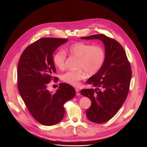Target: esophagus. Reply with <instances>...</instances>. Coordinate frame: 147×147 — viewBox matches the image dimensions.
<instances>
[{
    "label": "esophagus",
    "mask_w": 147,
    "mask_h": 147,
    "mask_svg": "<svg viewBox=\"0 0 147 147\" xmlns=\"http://www.w3.org/2000/svg\"><path fill=\"white\" fill-rule=\"evenodd\" d=\"M76 95H78V96L80 95V92H79V90H78L77 88L76 89Z\"/></svg>",
    "instance_id": "obj_1"
}]
</instances>
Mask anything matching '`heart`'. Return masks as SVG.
Segmentation results:
<instances>
[{
    "mask_svg": "<svg viewBox=\"0 0 147 147\" xmlns=\"http://www.w3.org/2000/svg\"><path fill=\"white\" fill-rule=\"evenodd\" d=\"M65 52L79 60L78 69H81L80 70L69 71L61 76L63 81L73 86H78L80 81L85 79L86 72L89 76H94L99 72L106 57L105 52L102 47L84 42H77L70 45L66 48ZM66 58L65 52H57L53 58L55 65L60 70L63 69Z\"/></svg>",
    "mask_w": 147,
    "mask_h": 147,
    "instance_id": "1",
    "label": "heart"
}]
</instances>
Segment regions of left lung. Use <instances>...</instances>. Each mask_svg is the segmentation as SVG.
Returning <instances> with one entry per match:
<instances>
[{
	"instance_id": "obj_1",
	"label": "left lung",
	"mask_w": 147,
	"mask_h": 147,
	"mask_svg": "<svg viewBox=\"0 0 147 147\" xmlns=\"http://www.w3.org/2000/svg\"><path fill=\"white\" fill-rule=\"evenodd\" d=\"M81 38L100 40L105 49L103 66L87 81L95 88L84 89L80 92L91 100V105L86 111L87 118L100 124L112 119L126 99L131 78L130 64L123 48L116 40L104 34Z\"/></svg>"
}]
</instances>
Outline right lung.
<instances>
[{
	"mask_svg": "<svg viewBox=\"0 0 147 147\" xmlns=\"http://www.w3.org/2000/svg\"><path fill=\"white\" fill-rule=\"evenodd\" d=\"M67 39L44 38L35 41L22 53L17 67L18 90L29 112L39 123L52 125L64 117V103L76 95L74 88L60 83L54 93L48 89L56 73L52 55ZM55 81L56 77H53Z\"/></svg>",
	"mask_w": 147,
	"mask_h": 147,
	"instance_id": "1",
	"label": "right lung"
}]
</instances>
